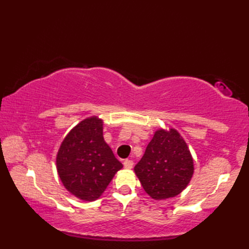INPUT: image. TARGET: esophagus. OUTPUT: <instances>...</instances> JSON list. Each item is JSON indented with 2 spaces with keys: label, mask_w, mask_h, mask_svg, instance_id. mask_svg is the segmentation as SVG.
<instances>
[{
  "label": "esophagus",
  "mask_w": 249,
  "mask_h": 249,
  "mask_svg": "<svg viewBox=\"0 0 249 249\" xmlns=\"http://www.w3.org/2000/svg\"><path fill=\"white\" fill-rule=\"evenodd\" d=\"M133 166H134L133 160H124V167H125L126 169H131V168H133Z\"/></svg>",
  "instance_id": "esophagus-1"
}]
</instances>
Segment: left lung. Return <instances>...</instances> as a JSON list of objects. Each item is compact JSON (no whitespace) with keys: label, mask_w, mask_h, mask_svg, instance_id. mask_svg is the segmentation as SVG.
Here are the masks:
<instances>
[{"label":"left lung","mask_w":249,"mask_h":249,"mask_svg":"<svg viewBox=\"0 0 249 249\" xmlns=\"http://www.w3.org/2000/svg\"><path fill=\"white\" fill-rule=\"evenodd\" d=\"M134 170L151 198L165 200L187 187L195 168L187 143L178 131L160 128L155 131Z\"/></svg>","instance_id":"1"}]
</instances>
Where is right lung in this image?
<instances>
[{"label": "right lung", "mask_w": 249, "mask_h": 249, "mask_svg": "<svg viewBox=\"0 0 249 249\" xmlns=\"http://www.w3.org/2000/svg\"><path fill=\"white\" fill-rule=\"evenodd\" d=\"M103 120L87 118L63 140L56 170L64 187L83 201L98 199L114 174L123 168L103 136Z\"/></svg>", "instance_id": "right-lung-1"}]
</instances>
